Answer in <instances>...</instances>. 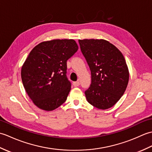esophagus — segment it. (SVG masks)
I'll use <instances>...</instances> for the list:
<instances>
[{"mask_svg":"<svg viewBox=\"0 0 152 152\" xmlns=\"http://www.w3.org/2000/svg\"><path fill=\"white\" fill-rule=\"evenodd\" d=\"M73 86H75V87H78L80 86V82L78 81L77 82H73Z\"/></svg>","mask_w":152,"mask_h":152,"instance_id":"esophagus-1","label":"esophagus"}]
</instances>
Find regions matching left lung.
Masks as SVG:
<instances>
[{"mask_svg":"<svg viewBox=\"0 0 152 152\" xmlns=\"http://www.w3.org/2000/svg\"><path fill=\"white\" fill-rule=\"evenodd\" d=\"M78 42L91 74V83L85 91L87 101L99 109L112 107L124 95L129 78L124 56L107 40Z\"/></svg>","mask_w":152,"mask_h":152,"instance_id":"8db88e82","label":"left lung"}]
</instances>
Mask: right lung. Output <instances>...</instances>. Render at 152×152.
<instances>
[{
    "label": "right lung",
    "instance_id": "obj_1",
    "mask_svg": "<svg viewBox=\"0 0 152 152\" xmlns=\"http://www.w3.org/2000/svg\"><path fill=\"white\" fill-rule=\"evenodd\" d=\"M78 50L72 39L42 42L28 54L21 68L24 88L37 107L46 111L66 101L71 83L66 77V61Z\"/></svg>",
    "mask_w": 152,
    "mask_h": 152
}]
</instances>
